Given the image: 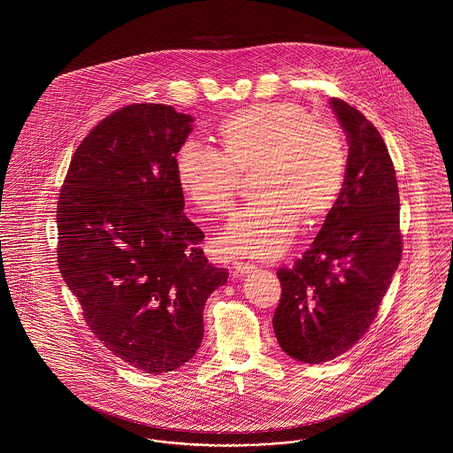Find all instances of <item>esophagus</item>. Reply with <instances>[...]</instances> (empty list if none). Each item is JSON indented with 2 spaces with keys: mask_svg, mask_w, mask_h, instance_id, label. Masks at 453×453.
Wrapping results in <instances>:
<instances>
[{
  "mask_svg": "<svg viewBox=\"0 0 453 453\" xmlns=\"http://www.w3.org/2000/svg\"><path fill=\"white\" fill-rule=\"evenodd\" d=\"M232 268H234V273H235V275H239V277L247 275V273H252V272L256 270V266H254V265H250V263H242V261H235Z\"/></svg>",
  "mask_w": 453,
  "mask_h": 453,
  "instance_id": "esophagus-1",
  "label": "esophagus"
}]
</instances>
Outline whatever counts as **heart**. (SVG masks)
Returning <instances> with one entry per match:
<instances>
[{
  "label": "heart",
  "mask_w": 453,
  "mask_h": 453,
  "mask_svg": "<svg viewBox=\"0 0 453 453\" xmlns=\"http://www.w3.org/2000/svg\"><path fill=\"white\" fill-rule=\"evenodd\" d=\"M223 152L187 140L174 156L183 196L207 214L230 211L239 171H256L257 201L234 214L219 247L232 256L272 259L292 242L301 214L324 216L337 201L348 154L341 131L313 119L296 102L256 104L226 116L218 126Z\"/></svg>",
  "instance_id": "b5f03b06"
}]
</instances>
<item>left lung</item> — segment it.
<instances>
[{
  "label": "left lung",
  "instance_id": "8db88e82",
  "mask_svg": "<svg viewBox=\"0 0 453 453\" xmlns=\"http://www.w3.org/2000/svg\"><path fill=\"white\" fill-rule=\"evenodd\" d=\"M348 142L344 187L311 247L277 277L282 297L273 330L284 353L324 364L371 327L402 259L400 196L388 147L349 104L330 98Z\"/></svg>",
  "mask_w": 453,
  "mask_h": 453
}]
</instances>
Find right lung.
<instances>
[{
    "mask_svg": "<svg viewBox=\"0 0 453 453\" xmlns=\"http://www.w3.org/2000/svg\"><path fill=\"white\" fill-rule=\"evenodd\" d=\"M192 123L165 104L105 118L78 147L57 206L60 273L88 327L143 373L176 371L196 355L207 297L228 280L183 214L174 156Z\"/></svg>",
    "mask_w": 453,
    "mask_h": 453,
    "instance_id": "1",
    "label": "right lung"
}]
</instances>
